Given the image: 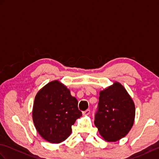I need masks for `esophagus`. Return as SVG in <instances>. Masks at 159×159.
Returning a JSON list of instances; mask_svg holds the SVG:
<instances>
[{
    "instance_id": "obj_1",
    "label": "esophagus",
    "mask_w": 159,
    "mask_h": 159,
    "mask_svg": "<svg viewBox=\"0 0 159 159\" xmlns=\"http://www.w3.org/2000/svg\"><path fill=\"white\" fill-rule=\"evenodd\" d=\"M89 113H90V110L89 109H87V110L83 111V116H88Z\"/></svg>"
}]
</instances>
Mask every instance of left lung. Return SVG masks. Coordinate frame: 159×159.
Masks as SVG:
<instances>
[{
	"mask_svg": "<svg viewBox=\"0 0 159 159\" xmlns=\"http://www.w3.org/2000/svg\"><path fill=\"white\" fill-rule=\"evenodd\" d=\"M134 117L133 100L120 83L100 92L94 124L104 140L115 142L124 137L133 127Z\"/></svg>",
	"mask_w": 159,
	"mask_h": 159,
	"instance_id": "8db88e82",
	"label": "left lung"
}]
</instances>
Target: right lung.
<instances>
[{"instance_id":"obj_1","label":"right lung","mask_w":159,"mask_h":159,"mask_svg":"<svg viewBox=\"0 0 159 159\" xmlns=\"http://www.w3.org/2000/svg\"><path fill=\"white\" fill-rule=\"evenodd\" d=\"M81 116L78 100L58 80L48 83L35 98L33 123L41 137L50 143L65 141L72 133V125Z\"/></svg>"}]
</instances>
